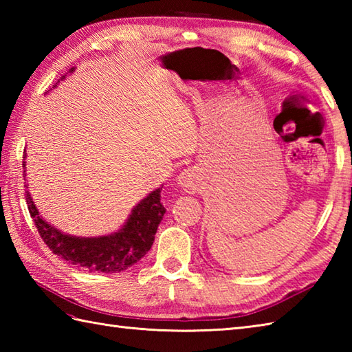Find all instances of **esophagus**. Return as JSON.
<instances>
[{
    "instance_id": "obj_1",
    "label": "esophagus",
    "mask_w": 352,
    "mask_h": 352,
    "mask_svg": "<svg viewBox=\"0 0 352 352\" xmlns=\"http://www.w3.org/2000/svg\"><path fill=\"white\" fill-rule=\"evenodd\" d=\"M178 186L186 192H195L198 189V177L193 169H184L178 177Z\"/></svg>"
}]
</instances>
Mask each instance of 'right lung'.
Masks as SVG:
<instances>
[{
  "instance_id": "obj_1",
  "label": "right lung",
  "mask_w": 352,
  "mask_h": 352,
  "mask_svg": "<svg viewBox=\"0 0 352 352\" xmlns=\"http://www.w3.org/2000/svg\"><path fill=\"white\" fill-rule=\"evenodd\" d=\"M74 71L76 68L69 69V72ZM63 78L65 76L60 80ZM25 154L27 153L24 151V160L27 157ZM22 163H24L25 177L27 162ZM162 188L153 190L139 204L134 206L129 219L118 231L98 237H81L63 233L42 218L28 190L25 192V199L34 226L52 254L69 261L71 265L86 269V271L113 274L125 271L138 263L151 250L157 228L166 212V208L160 203Z\"/></svg>"
}]
</instances>
